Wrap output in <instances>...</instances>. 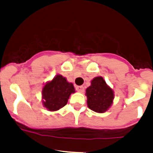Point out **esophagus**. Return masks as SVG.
I'll return each mask as SVG.
<instances>
[{"label": "esophagus", "instance_id": "obj_1", "mask_svg": "<svg viewBox=\"0 0 153 153\" xmlns=\"http://www.w3.org/2000/svg\"><path fill=\"white\" fill-rule=\"evenodd\" d=\"M75 89H76V91H79V92H83L84 91V87L82 86H75Z\"/></svg>", "mask_w": 153, "mask_h": 153}]
</instances>
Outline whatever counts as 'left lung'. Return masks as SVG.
Listing matches in <instances>:
<instances>
[{
	"instance_id": "8db88e82",
	"label": "left lung",
	"mask_w": 153,
	"mask_h": 153,
	"mask_svg": "<svg viewBox=\"0 0 153 153\" xmlns=\"http://www.w3.org/2000/svg\"><path fill=\"white\" fill-rule=\"evenodd\" d=\"M87 106L96 113H105L111 107L114 98L113 89L102 76L94 78L86 90Z\"/></svg>"
}]
</instances>
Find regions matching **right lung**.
<instances>
[{
	"instance_id": "1",
	"label": "right lung",
	"mask_w": 153,
	"mask_h": 153,
	"mask_svg": "<svg viewBox=\"0 0 153 153\" xmlns=\"http://www.w3.org/2000/svg\"><path fill=\"white\" fill-rule=\"evenodd\" d=\"M74 93L73 83L61 74H56L42 89V103L49 111H57L67 105L71 94Z\"/></svg>"
}]
</instances>
